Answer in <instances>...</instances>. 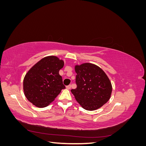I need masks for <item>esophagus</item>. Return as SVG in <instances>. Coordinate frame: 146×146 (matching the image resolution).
Returning <instances> with one entry per match:
<instances>
[{
  "mask_svg": "<svg viewBox=\"0 0 146 146\" xmlns=\"http://www.w3.org/2000/svg\"><path fill=\"white\" fill-rule=\"evenodd\" d=\"M70 88H71V85H68V86H66V89L70 90Z\"/></svg>",
  "mask_w": 146,
  "mask_h": 146,
  "instance_id": "obj_1",
  "label": "esophagus"
}]
</instances>
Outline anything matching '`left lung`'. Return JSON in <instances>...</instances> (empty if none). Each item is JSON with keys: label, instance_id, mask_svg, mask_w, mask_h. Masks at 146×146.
Listing matches in <instances>:
<instances>
[{"label": "left lung", "instance_id": "8db88e82", "mask_svg": "<svg viewBox=\"0 0 146 146\" xmlns=\"http://www.w3.org/2000/svg\"><path fill=\"white\" fill-rule=\"evenodd\" d=\"M77 88L71 90L83 108L88 111L99 109L110 99L112 85L107 74L99 66L86 63L75 66Z\"/></svg>", "mask_w": 146, "mask_h": 146}]
</instances>
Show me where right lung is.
Segmentation results:
<instances>
[{"label":"right lung","mask_w":146,"mask_h":146,"mask_svg":"<svg viewBox=\"0 0 146 146\" xmlns=\"http://www.w3.org/2000/svg\"><path fill=\"white\" fill-rule=\"evenodd\" d=\"M64 61L56 56H48L39 60L25 74L23 90L26 98L39 108H44L55 100L66 88L59 70Z\"/></svg>","instance_id":"obj_1"}]
</instances>
